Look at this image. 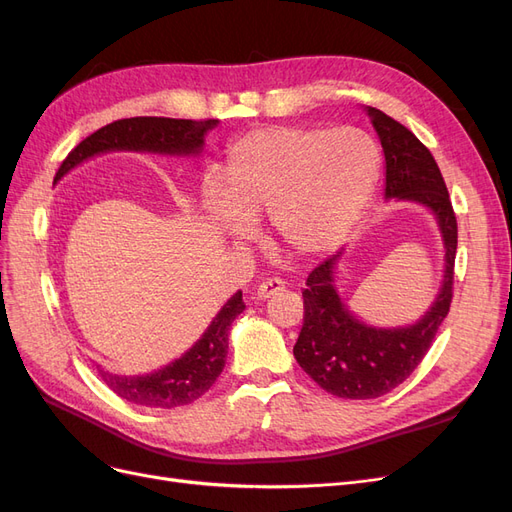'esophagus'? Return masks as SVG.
<instances>
[{
    "mask_svg": "<svg viewBox=\"0 0 512 512\" xmlns=\"http://www.w3.org/2000/svg\"><path fill=\"white\" fill-rule=\"evenodd\" d=\"M284 290V282L282 280H267L262 282L256 292H254V299L258 301H265V299H271L273 294H280Z\"/></svg>",
    "mask_w": 512,
    "mask_h": 512,
    "instance_id": "esophagus-1",
    "label": "esophagus"
}]
</instances>
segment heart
I'll use <instances>...</instances> for the list:
<instances>
[{"label": "heart", "instance_id": "1", "mask_svg": "<svg viewBox=\"0 0 512 512\" xmlns=\"http://www.w3.org/2000/svg\"><path fill=\"white\" fill-rule=\"evenodd\" d=\"M380 173L374 138L359 128H258L228 149L224 190L207 183L203 209L237 241L267 218L286 250L318 256L342 243L363 215Z\"/></svg>", "mask_w": 512, "mask_h": 512}]
</instances>
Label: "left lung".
Returning <instances> with one entry per match:
<instances>
[{
  "instance_id": "8db88e82",
  "label": "left lung",
  "mask_w": 512,
  "mask_h": 512,
  "mask_svg": "<svg viewBox=\"0 0 512 512\" xmlns=\"http://www.w3.org/2000/svg\"><path fill=\"white\" fill-rule=\"evenodd\" d=\"M386 162L384 198L431 211L444 245V275L427 312L406 327H374L350 312L335 286L344 250L318 265L303 290V329L292 352L320 389L344 399H376L404 382L423 361L453 299L457 220L429 149L399 121L365 106Z\"/></svg>"
}]
</instances>
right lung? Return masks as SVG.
<instances>
[{"label":"right lung","instance_id":"1","mask_svg":"<svg viewBox=\"0 0 512 512\" xmlns=\"http://www.w3.org/2000/svg\"><path fill=\"white\" fill-rule=\"evenodd\" d=\"M218 119L192 121L170 117H132L108 123L83 143L76 145L64 164L59 166L55 183L85 160L108 151H147L158 156L198 158L205 147V136L218 126ZM245 303L241 290L222 305L205 333L179 359L149 371V374L126 376L113 374L96 365L102 382L121 399L145 408H177L188 406L205 395L222 374L228 354L230 324L243 312Z\"/></svg>","mask_w":512,"mask_h":512}]
</instances>
